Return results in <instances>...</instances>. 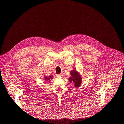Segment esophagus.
I'll list each match as a JSON object with an SVG mask.
<instances>
[{
	"label": "esophagus",
	"instance_id": "1",
	"mask_svg": "<svg viewBox=\"0 0 124 124\" xmlns=\"http://www.w3.org/2000/svg\"><path fill=\"white\" fill-rule=\"evenodd\" d=\"M62 76L61 75H58L57 76V78H61L62 77Z\"/></svg>",
	"mask_w": 124,
	"mask_h": 124
}]
</instances>
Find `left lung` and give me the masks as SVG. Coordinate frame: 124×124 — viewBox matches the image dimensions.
<instances>
[{"mask_svg": "<svg viewBox=\"0 0 124 124\" xmlns=\"http://www.w3.org/2000/svg\"><path fill=\"white\" fill-rule=\"evenodd\" d=\"M70 74L71 75V77L69 79L70 83H73L74 84V86L76 87L80 86L82 83V78L81 75L75 70L71 71Z\"/></svg>", "mask_w": 124, "mask_h": 124, "instance_id": "8db88e82", "label": "left lung"}]
</instances>
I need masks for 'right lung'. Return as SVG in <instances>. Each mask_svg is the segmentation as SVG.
I'll use <instances>...</instances> for the list:
<instances>
[{
	"mask_svg": "<svg viewBox=\"0 0 124 124\" xmlns=\"http://www.w3.org/2000/svg\"><path fill=\"white\" fill-rule=\"evenodd\" d=\"M53 78V76H45L44 77V80L45 81H50L51 79H52Z\"/></svg>",
	"mask_w": 124,
	"mask_h": 124,
	"instance_id": "1",
	"label": "right lung"
}]
</instances>
